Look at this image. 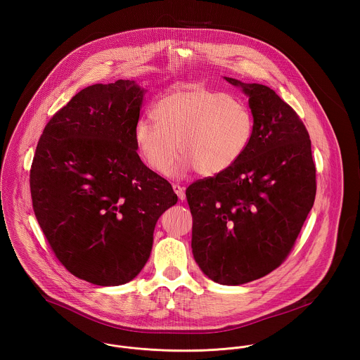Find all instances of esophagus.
<instances>
[{
    "mask_svg": "<svg viewBox=\"0 0 360 360\" xmlns=\"http://www.w3.org/2000/svg\"><path fill=\"white\" fill-rule=\"evenodd\" d=\"M173 190H174V193L177 194V197H179L180 201H184V200H186V191H184V188H183L181 186L173 184Z\"/></svg>",
    "mask_w": 360,
    "mask_h": 360,
    "instance_id": "obj_1",
    "label": "esophagus"
}]
</instances>
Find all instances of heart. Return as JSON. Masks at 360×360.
<instances>
[{"label": "heart", "mask_w": 360, "mask_h": 360, "mask_svg": "<svg viewBox=\"0 0 360 360\" xmlns=\"http://www.w3.org/2000/svg\"><path fill=\"white\" fill-rule=\"evenodd\" d=\"M155 122L140 119L134 140L144 162L166 174L180 153V170L195 167L214 176L244 154L252 133V116L241 100L204 86L177 89L153 109Z\"/></svg>", "instance_id": "1"}]
</instances>
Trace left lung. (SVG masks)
Listing matches in <instances>:
<instances>
[{
	"instance_id": "left-lung-1",
	"label": "left lung",
	"mask_w": 360,
	"mask_h": 360,
	"mask_svg": "<svg viewBox=\"0 0 360 360\" xmlns=\"http://www.w3.org/2000/svg\"><path fill=\"white\" fill-rule=\"evenodd\" d=\"M250 97V143L227 170L186 190L191 248L214 283L240 285L277 269L291 252L316 197L308 130L271 89L224 77Z\"/></svg>"
}]
</instances>
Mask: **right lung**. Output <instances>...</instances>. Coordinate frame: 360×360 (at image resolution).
<instances>
[{
  "label": "right lung",
  "instance_id": "add662e5",
  "mask_svg": "<svg viewBox=\"0 0 360 360\" xmlns=\"http://www.w3.org/2000/svg\"><path fill=\"white\" fill-rule=\"evenodd\" d=\"M146 90L134 80L94 84L47 123L30 169L37 221L56 259L96 285L131 281L146 266L170 183L137 154Z\"/></svg>",
  "mask_w": 360,
  "mask_h": 360
}]
</instances>
